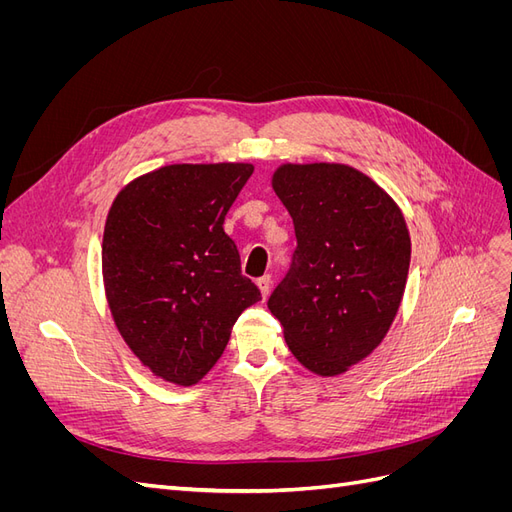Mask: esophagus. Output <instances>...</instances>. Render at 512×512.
Segmentation results:
<instances>
[{
  "label": "esophagus",
  "mask_w": 512,
  "mask_h": 512,
  "mask_svg": "<svg viewBox=\"0 0 512 512\" xmlns=\"http://www.w3.org/2000/svg\"><path fill=\"white\" fill-rule=\"evenodd\" d=\"M258 288H260V292H262V297H269V290H271V275H262V277H258Z\"/></svg>",
  "instance_id": "obj_1"
}]
</instances>
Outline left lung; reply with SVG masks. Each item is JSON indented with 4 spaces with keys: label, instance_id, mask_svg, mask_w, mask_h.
I'll return each instance as SVG.
<instances>
[{
    "label": "left lung",
    "instance_id": "left-lung-1",
    "mask_svg": "<svg viewBox=\"0 0 512 512\" xmlns=\"http://www.w3.org/2000/svg\"><path fill=\"white\" fill-rule=\"evenodd\" d=\"M273 190L297 247L269 297L292 354L314 374L337 376L389 331L410 269V235L393 198L344 164H284Z\"/></svg>",
    "mask_w": 512,
    "mask_h": 512
}]
</instances>
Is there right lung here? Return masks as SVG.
<instances>
[{
  "label": "right lung",
  "mask_w": 512,
  "mask_h": 512,
  "mask_svg": "<svg viewBox=\"0 0 512 512\" xmlns=\"http://www.w3.org/2000/svg\"><path fill=\"white\" fill-rule=\"evenodd\" d=\"M252 164H170L134 179L108 211L102 275L111 314L153 374L192 386L218 363L260 290L224 232Z\"/></svg>",
  "instance_id": "1"
}]
</instances>
